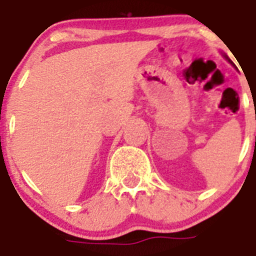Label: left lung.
<instances>
[{
	"mask_svg": "<svg viewBox=\"0 0 256 256\" xmlns=\"http://www.w3.org/2000/svg\"><path fill=\"white\" fill-rule=\"evenodd\" d=\"M223 56H224V58H226V60H227V61H228V62H230V64H232V65H234V62H232V61H231V60H230V58H228V57L226 56V54H223Z\"/></svg>",
	"mask_w": 256,
	"mask_h": 256,
	"instance_id": "8db88e82",
	"label": "left lung"
}]
</instances>
